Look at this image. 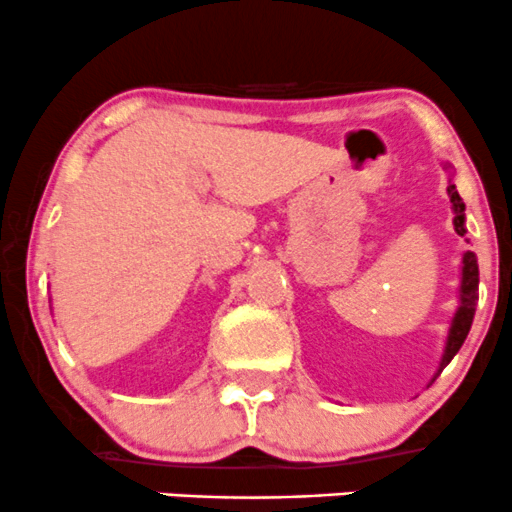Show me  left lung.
Here are the masks:
<instances>
[{"mask_svg": "<svg viewBox=\"0 0 512 512\" xmlns=\"http://www.w3.org/2000/svg\"><path fill=\"white\" fill-rule=\"evenodd\" d=\"M447 194H449V201H452V211H454V230H457L459 235H464L466 233L464 201H462V196H459L457 187L452 184V179H449ZM476 301H479V262H476L474 252L466 250L462 255V284H459V306H457V313H454V318H452V325H449L445 352H442L440 367H437L435 379L440 376L442 369H445L447 364L452 362V357L457 355L459 347L464 345L466 335H469V330H471V320H474V313H476ZM435 379H432V381H435Z\"/></svg>", "mask_w": 512, "mask_h": 512, "instance_id": "left-lung-1", "label": "left lung"}]
</instances>
